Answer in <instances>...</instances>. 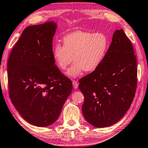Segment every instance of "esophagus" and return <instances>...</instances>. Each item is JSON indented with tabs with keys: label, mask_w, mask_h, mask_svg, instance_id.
Wrapping results in <instances>:
<instances>
[{
	"label": "esophagus",
	"mask_w": 148,
	"mask_h": 148,
	"mask_svg": "<svg viewBox=\"0 0 148 148\" xmlns=\"http://www.w3.org/2000/svg\"><path fill=\"white\" fill-rule=\"evenodd\" d=\"M72 84H73V87L74 89H77L78 87V83L77 82L76 80H73L72 81Z\"/></svg>",
	"instance_id": "34e87169"
}]
</instances>
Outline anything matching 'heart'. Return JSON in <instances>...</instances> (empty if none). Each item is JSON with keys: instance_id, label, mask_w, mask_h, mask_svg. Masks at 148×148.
Masks as SVG:
<instances>
[{"instance_id": "b5f03b06", "label": "heart", "mask_w": 148, "mask_h": 148, "mask_svg": "<svg viewBox=\"0 0 148 148\" xmlns=\"http://www.w3.org/2000/svg\"><path fill=\"white\" fill-rule=\"evenodd\" d=\"M109 47V38L102 32L78 31L67 34L63 45L57 43L53 49V57L57 66L64 70L75 60L66 74L76 78L85 70L91 72L101 64Z\"/></svg>"}]
</instances>
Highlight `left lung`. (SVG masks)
<instances>
[{
	"label": "left lung",
	"instance_id": "left-lung-1",
	"mask_svg": "<svg viewBox=\"0 0 148 148\" xmlns=\"http://www.w3.org/2000/svg\"><path fill=\"white\" fill-rule=\"evenodd\" d=\"M84 96L86 120L95 127H108L123 118L137 87V62L132 45L123 29H117L103 61L79 80Z\"/></svg>",
	"mask_w": 148,
	"mask_h": 148
}]
</instances>
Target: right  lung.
I'll list each match as a JSON object with an SVG mask.
<instances>
[{
    "mask_svg": "<svg viewBox=\"0 0 148 148\" xmlns=\"http://www.w3.org/2000/svg\"><path fill=\"white\" fill-rule=\"evenodd\" d=\"M53 21L23 30L9 56L8 82L12 103L32 125L45 127L57 120L72 83L55 64Z\"/></svg>",
    "mask_w": 148,
    "mask_h": 148,
    "instance_id": "obj_1",
    "label": "right lung"
}]
</instances>
